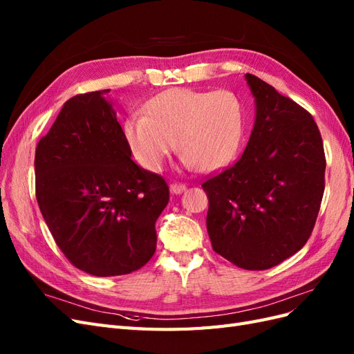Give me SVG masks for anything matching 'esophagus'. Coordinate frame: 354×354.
<instances>
[{
  "label": "esophagus",
  "instance_id": "esophagus-1",
  "mask_svg": "<svg viewBox=\"0 0 354 354\" xmlns=\"http://www.w3.org/2000/svg\"><path fill=\"white\" fill-rule=\"evenodd\" d=\"M169 190H171V194L180 195V194H183V192L186 190V186L181 185V183H173V185L169 186Z\"/></svg>",
  "mask_w": 354,
  "mask_h": 354
}]
</instances>
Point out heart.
I'll use <instances>...</instances> for the list:
<instances>
[{"label":"heart","mask_w":354,"mask_h":354,"mask_svg":"<svg viewBox=\"0 0 354 354\" xmlns=\"http://www.w3.org/2000/svg\"><path fill=\"white\" fill-rule=\"evenodd\" d=\"M245 113L232 91L169 88L146 104V115L125 124L136 159L149 171L162 168L176 149L183 165L211 173L229 164L242 140Z\"/></svg>","instance_id":"b5f03b06"}]
</instances>
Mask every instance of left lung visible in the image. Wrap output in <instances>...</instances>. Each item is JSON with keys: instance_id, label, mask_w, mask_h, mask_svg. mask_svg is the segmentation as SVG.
<instances>
[{"instance_id": "1", "label": "left lung", "mask_w": 354, "mask_h": 354, "mask_svg": "<svg viewBox=\"0 0 354 354\" xmlns=\"http://www.w3.org/2000/svg\"><path fill=\"white\" fill-rule=\"evenodd\" d=\"M257 116L245 152L202 183L212 250L246 270H266L299 251L325 190L319 128L304 108L246 73Z\"/></svg>"}]
</instances>
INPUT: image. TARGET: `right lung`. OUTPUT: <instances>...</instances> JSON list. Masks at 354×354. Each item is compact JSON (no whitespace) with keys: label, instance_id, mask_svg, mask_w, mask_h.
<instances>
[{"label":"right lung","instance_id":"1","mask_svg":"<svg viewBox=\"0 0 354 354\" xmlns=\"http://www.w3.org/2000/svg\"><path fill=\"white\" fill-rule=\"evenodd\" d=\"M108 93L73 95L35 149V195L53 238L71 264L100 277L152 259L169 201L164 177L131 159Z\"/></svg>","mask_w":354,"mask_h":354}]
</instances>
